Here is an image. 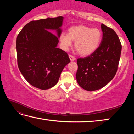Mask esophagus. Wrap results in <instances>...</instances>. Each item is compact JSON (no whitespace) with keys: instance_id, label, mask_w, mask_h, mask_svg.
<instances>
[{"instance_id":"esophagus-1","label":"esophagus","mask_w":134,"mask_h":134,"mask_svg":"<svg viewBox=\"0 0 134 134\" xmlns=\"http://www.w3.org/2000/svg\"><path fill=\"white\" fill-rule=\"evenodd\" d=\"M69 58H70V59L71 61H74V60H75V58L74 57V56L69 55Z\"/></svg>"}]
</instances>
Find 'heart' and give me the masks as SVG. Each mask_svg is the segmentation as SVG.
Returning <instances> with one entry per match:
<instances>
[{
	"label": "heart",
	"instance_id": "b5f03b06",
	"mask_svg": "<svg viewBox=\"0 0 134 134\" xmlns=\"http://www.w3.org/2000/svg\"><path fill=\"white\" fill-rule=\"evenodd\" d=\"M102 34L98 28H92L84 25L74 26L68 30V34H61L60 42L64 50H68L75 41L74 47L82 56H88L94 52L99 46Z\"/></svg>",
	"mask_w": 134,
	"mask_h": 134
}]
</instances>
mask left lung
<instances>
[{"label": "left lung", "instance_id": "8db88e82", "mask_svg": "<svg viewBox=\"0 0 134 134\" xmlns=\"http://www.w3.org/2000/svg\"><path fill=\"white\" fill-rule=\"evenodd\" d=\"M102 41L92 54L77 59V82L84 90H98L114 78L118 69L122 45L112 28L101 24Z\"/></svg>", "mask_w": 134, "mask_h": 134}]
</instances>
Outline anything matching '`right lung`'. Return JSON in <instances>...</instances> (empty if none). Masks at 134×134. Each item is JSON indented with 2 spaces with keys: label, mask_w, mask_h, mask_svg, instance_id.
Segmentation results:
<instances>
[{
  "label": "right lung",
  "mask_w": 134,
  "mask_h": 134,
  "mask_svg": "<svg viewBox=\"0 0 134 134\" xmlns=\"http://www.w3.org/2000/svg\"><path fill=\"white\" fill-rule=\"evenodd\" d=\"M63 17L32 21L24 26L16 41L18 68L27 82L41 90L58 83L64 68L70 62L66 52L56 47ZM47 29H56V36Z\"/></svg>",
  "instance_id": "1"
}]
</instances>
